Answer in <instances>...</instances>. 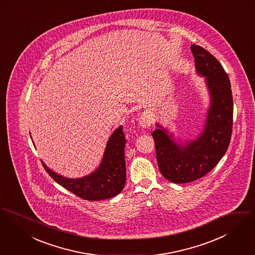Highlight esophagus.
I'll list each match as a JSON object with an SVG mask.
<instances>
[{
    "mask_svg": "<svg viewBox=\"0 0 255 255\" xmlns=\"http://www.w3.org/2000/svg\"><path fill=\"white\" fill-rule=\"evenodd\" d=\"M139 123H140L141 127L144 128V129L149 128L151 126V124H152V119H151L149 114L143 113V114H141V116H140V119H139Z\"/></svg>",
    "mask_w": 255,
    "mask_h": 255,
    "instance_id": "esophagus-1",
    "label": "esophagus"
}]
</instances>
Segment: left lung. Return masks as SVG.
I'll return each mask as SVG.
<instances>
[{
    "mask_svg": "<svg viewBox=\"0 0 255 255\" xmlns=\"http://www.w3.org/2000/svg\"><path fill=\"white\" fill-rule=\"evenodd\" d=\"M198 74L206 77L211 105L202 133L185 146L175 142L167 130L157 125L151 133L159 171L176 184L193 182L213 169L225 154L233 128V96L229 76L208 51L192 45Z\"/></svg>",
    "mask_w": 255,
    "mask_h": 255,
    "instance_id": "8db88e82",
    "label": "left lung"
}]
</instances>
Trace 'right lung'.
<instances>
[{
    "instance_id": "obj_1",
    "label": "right lung",
    "mask_w": 255,
    "mask_h": 255,
    "mask_svg": "<svg viewBox=\"0 0 255 255\" xmlns=\"http://www.w3.org/2000/svg\"><path fill=\"white\" fill-rule=\"evenodd\" d=\"M125 143V135L120 126L108 141L100 167L83 178H65L48 168L44 162L42 165L57 184L79 198L92 201L114 198L123 190L126 182Z\"/></svg>"
}]
</instances>
